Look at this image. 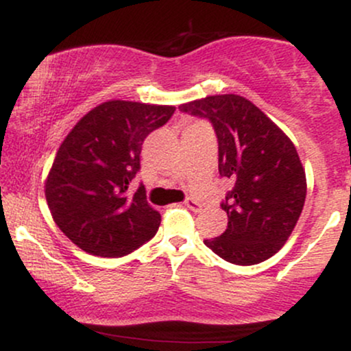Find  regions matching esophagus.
I'll use <instances>...</instances> for the list:
<instances>
[{"label": "esophagus", "mask_w": 351, "mask_h": 351, "mask_svg": "<svg viewBox=\"0 0 351 351\" xmlns=\"http://www.w3.org/2000/svg\"><path fill=\"white\" fill-rule=\"evenodd\" d=\"M184 206H186L188 209H191V211H195V213H199L201 211V204L198 203V201L193 199V198L184 199Z\"/></svg>", "instance_id": "obj_1"}]
</instances>
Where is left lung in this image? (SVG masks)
<instances>
[{
	"mask_svg": "<svg viewBox=\"0 0 351 351\" xmlns=\"http://www.w3.org/2000/svg\"><path fill=\"white\" fill-rule=\"evenodd\" d=\"M180 110L209 120L219 175L232 183L221 203L228 229L204 244L237 265L272 257L292 234L307 196L305 171L291 138L241 95H211Z\"/></svg>",
	"mask_w": 351,
	"mask_h": 351,
	"instance_id": "obj_1",
	"label": "left lung"
}]
</instances>
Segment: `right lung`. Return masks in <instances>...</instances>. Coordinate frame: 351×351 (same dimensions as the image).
I'll return each mask as SVG.
<instances>
[{
	"instance_id": "add662e5",
	"label": "right lung",
	"mask_w": 351,
	"mask_h": 351,
	"mask_svg": "<svg viewBox=\"0 0 351 351\" xmlns=\"http://www.w3.org/2000/svg\"><path fill=\"white\" fill-rule=\"evenodd\" d=\"M175 107L108 100L92 108L59 147L46 181L56 224L92 256L122 257L152 239L158 211L145 186L132 191L140 152L148 135L163 127Z\"/></svg>"
}]
</instances>
